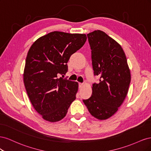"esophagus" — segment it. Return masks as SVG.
I'll list each match as a JSON object with an SVG mask.
<instances>
[{
  "label": "esophagus",
  "mask_w": 151,
  "mask_h": 151,
  "mask_svg": "<svg viewBox=\"0 0 151 151\" xmlns=\"http://www.w3.org/2000/svg\"><path fill=\"white\" fill-rule=\"evenodd\" d=\"M83 83H79V88H83Z\"/></svg>",
  "instance_id": "obj_1"
}]
</instances>
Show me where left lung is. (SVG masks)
Returning <instances> with one entry per match:
<instances>
[{"label": "left lung", "mask_w": 151, "mask_h": 151, "mask_svg": "<svg viewBox=\"0 0 151 151\" xmlns=\"http://www.w3.org/2000/svg\"><path fill=\"white\" fill-rule=\"evenodd\" d=\"M91 49L94 76L91 96L83 102L91 115L98 120L113 115L124 101L131 80L126 55L120 45L100 30L87 35Z\"/></svg>", "instance_id": "1"}]
</instances>
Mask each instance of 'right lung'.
Returning <instances> with one entry per match:
<instances>
[{
    "label": "right lung",
    "instance_id": "1",
    "mask_svg": "<svg viewBox=\"0 0 151 151\" xmlns=\"http://www.w3.org/2000/svg\"><path fill=\"white\" fill-rule=\"evenodd\" d=\"M85 34L51 32L36 40L27 55L23 80L30 101L45 120L56 122L66 115L79 84L65 74L70 56L84 45Z\"/></svg>",
    "mask_w": 151,
    "mask_h": 151
}]
</instances>
